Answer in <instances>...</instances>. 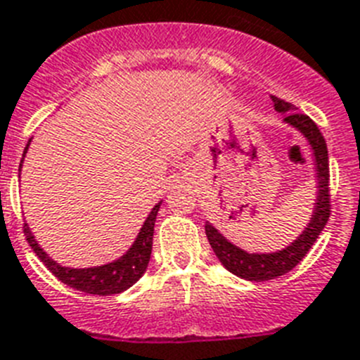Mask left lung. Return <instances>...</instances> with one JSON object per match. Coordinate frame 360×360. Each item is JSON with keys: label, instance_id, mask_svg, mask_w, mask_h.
Wrapping results in <instances>:
<instances>
[{"label": "left lung", "instance_id": "8db88e82", "mask_svg": "<svg viewBox=\"0 0 360 360\" xmlns=\"http://www.w3.org/2000/svg\"><path fill=\"white\" fill-rule=\"evenodd\" d=\"M270 99L274 103V108L283 114L285 123L298 129L307 138L309 145L313 147L316 180H319V198H316V206H314L311 222L304 230V233L285 250L274 252V254H248V252L240 250L236 245H231L230 240L224 239L210 222H206L207 240H210L219 261L230 270L231 274L248 281L274 280V278H280V276L287 274L289 270H292L311 250V246L314 245V240L319 239V236L328 224L329 215H331L328 145H326L322 132L309 115L296 112L290 103L276 97V95H270Z\"/></svg>", "mask_w": 360, "mask_h": 360}]
</instances>
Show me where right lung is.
Segmentation results:
<instances>
[{
    "label": "right lung",
    "instance_id": "obj_1",
    "mask_svg": "<svg viewBox=\"0 0 360 360\" xmlns=\"http://www.w3.org/2000/svg\"><path fill=\"white\" fill-rule=\"evenodd\" d=\"M27 148H29V145L23 150V156H25ZM158 210L160 204H156L150 215L147 217V221L143 222V228L139 231L138 239L134 240L130 250L121 259L108 263V265L94 266V269H68V266H60L38 246L37 239L32 237L27 224H23V233H25L29 246L40 257L41 263L47 266V270H51V274L55 276L56 280H60L64 285H70L73 289L82 290V292L97 294V296H110V294H120L127 290L145 274L148 261H150V252H153L154 222H156Z\"/></svg>",
    "mask_w": 360,
    "mask_h": 360
}]
</instances>
